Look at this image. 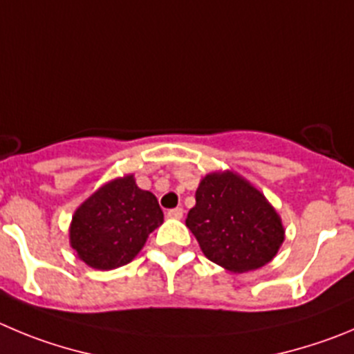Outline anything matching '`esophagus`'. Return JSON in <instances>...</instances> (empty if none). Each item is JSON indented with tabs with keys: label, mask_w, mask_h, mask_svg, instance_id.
I'll return each mask as SVG.
<instances>
[{
	"label": "esophagus",
	"mask_w": 354,
	"mask_h": 354,
	"mask_svg": "<svg viewBox=\"0 0 354 354\" xmlns=\"http://www.w3.org/2000/svg\"><path fill=\"white\" fill-rule=\"evenodd\" d=\"M167 216L169 218H181L183 216V209L181 207H174V209L167 211Z\"/></svg>",
	"instance_id": "obj_1"
}]
</instances>
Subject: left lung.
Wrapping results in <instances>:
<instances>
[{
	"instance_id": "obj_1",
	"label": "left lung",
	"mask_w": 354,
	"mask_h": 354,
	"mask_svg": "<svg viewBox=\"0 0 354 354\" xmlns=\"http://www.w3.org/2000/svg\"><path fill=\"white\" fill-rule=\"evenodd\" d=\"M187 227L204 255L230 272H248L269 263L285 239L274 207L234 173H213L201 181Z\"/></svg>"
}]
</instances>
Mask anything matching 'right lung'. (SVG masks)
<instances>
[{
    "label": "right lung",
    "mask_w": 354,
    "mask_h": 354,
    "mask_svg": "<svg viewBox=\"0 0 354 354\" xmlns=\"http://www.w3.org/2000/svg\"><path fill=\"white\" fill-rule=\"evenodd\" d=\"M162 220L157 197L141 190L132 176H124L99 188L78 207L69 243L87 266L115 269L140 253Z\"/></svg>",
    "instance_id": "1"
}]
</instances>
